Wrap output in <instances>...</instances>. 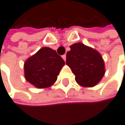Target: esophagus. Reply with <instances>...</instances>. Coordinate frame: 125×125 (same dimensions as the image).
I'll return each mask as SVG.
<instances>
[{
    "instance_id": "esophagus-1",
    "label": "esophagus",
    "mask_w": 125,
    "mask_h": 125,
    "mask_svg": "<svg viewBox=\"0 0 125 125\" xmlns=\"http://www.w3.org/2000/svg\"><path fill=\"white\" fill-rule=\"evenodd\" d=\"M62 58H63V59L64 60V61H66V58H67V55L64 54V55H62Z\"/></svg>"
}]
</instances>
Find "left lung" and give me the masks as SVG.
Here are the masks:
<instances>
[{
    "instance_id": "obj_1",
    "label": "left lung",
    "mask_w": 125,
    "mask_h": 125,
    "mask_svg": "<svg viewBox=\"0 0 125 125\" xmlns=\"http://www.w3.org/2000/svg\"><path fill=\"white\" fill-rule=\"evenodd\" d=\"M67 53L66 64L75 75L76 82L83 87L97 85L105 75V64L99 52L83 43H75Z\"/></svg>"
}]
</instances>
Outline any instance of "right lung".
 Here are the masks:
<instances>
[{
  "label": "right lung",
  "mask_w": 125,
  "mask_h": 125,
  "mask_svg": "<svg viewBox=\"0 0 125 125\" xmlns=\"http://www.w3.org/2000/svg\"><path fill=\"white\" fill-rule=\"evenodd\" d=\"M64 64V61L55 50L44 47L25 61V78L38 89L47 88L56 81Z\"/></svg>",
  "instance_id": "1"
}]
</instances>
